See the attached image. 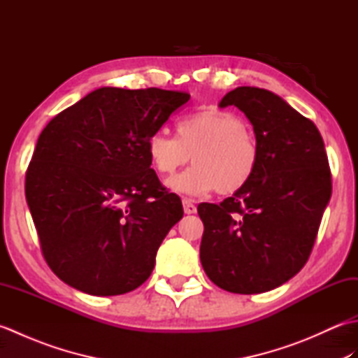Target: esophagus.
Masks as SVG:
<instances>
[{"label":"esophagus","mask_w":358,"mask_h":358,"mask_svg":"<svg viewBox=\"0 0 358 358\" xmlns=\"http://www.w3.org/2000/svg\"><path fill=\"white\" fill-rule=\"evenodd\" d=\"M183 209L186 214H195L196 212V206L192 203V200L189 199H183Z\"/></svg>","instance_id":"obj_1"}]
</instances>
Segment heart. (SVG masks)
Here are the masks:
<instances>
[{
  "mask_svg": "<svg viewBox=\"0 0 358 358\" xmlns=\"http://www.w3.org/2000/svg\"><path fill=\"white\" fill-rule=\"evenodd\" d=\"M154 169L169 177L192 155L194 166L167 181L172 191L201 195L217 191L223 195L245 187L258 166L260 148L246 121L234 112L208 109L178 121L177 138L159 131L148 141Z\"/></svg>",
  "mask_w": 358,
  "mask_h": 358,
  "instance_id": "b5f03b06",
  "label": "heart"
}]
</instances>
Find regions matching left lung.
<instances>
[{"label": "left lung", "mask_w": 358, "mask_h": 358, "mask_svg": "<svg viewBox=\"0 0 358 358\" xmlns=\"http://www.w3.org/2000/svg\"><path fill=\"white\" fill-rule=\"evenodd\" d=\"M226 106L252 123L260 159L245 187L196 208L200 260L218 287L260 294L292 278L313 252L332 192L329 162L317 126L278 95L243 86L224 95Z\"/></svg>", "instance_id": "obj_1"}]
</instances>
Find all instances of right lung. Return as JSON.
I'll list each match as a JSON object with an SVG mask.
<instances>
[{"label":"right lung","mask_w":358,"mask_h":358,"mask_svg":"<svg viewBox=\"0 0 358 358\" xmlns=\"http://www.w3.org/2000/svg\"><path fill=\"white\" fill-rule=\"evenodd\" d=\"M189 98L158 87H101L43 129L26 200L44 260L64 283L108 296L150 277L183 206L150 169L148 141Z\"/></svg>","instance_id":"add662e5"}]
</instances>
